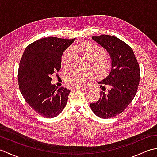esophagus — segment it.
Returning <instances> with one entry per match:
<instances>
[{
	"label": "esophagus",
	"mask_w": 157,
	"mask_h": 157,
	"mask_svg": "<svg viewBox=\"0 0 157 157\" xmlns=\"http://www.w3.org/2000/svg\"><path fill=\"white\" fill-rule=\"evenodd\" d=\"M75 89L79 90H82V91H84V92H87L88 91V90L84 89V88H75Z\"/></svg>",
	"instance_id": "obj_1"
}]
</instances>
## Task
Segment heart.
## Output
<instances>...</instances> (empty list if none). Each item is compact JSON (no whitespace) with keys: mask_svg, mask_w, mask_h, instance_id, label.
Masks as SVG:
<instances>
[{"mask_svg":"<svg viewBox=\"0 0 157 157\" xmlns=\"http://www.w3.org/2000/svg\"><path fill=\"white\" fill-rule=\"evenodd\" d=\"M73 51L91 61L92 69L100 76L106 75L111 68V61L107 56L105 50L94 42L80 43L73 46ZM73 54L71 49H67L61 57V66L64 69L71 67ZM94 75L91 72H72L65 77L66 84L72 88H82L93 80Z\"/></svg>","mask_w":157,"mask_h":157,"instance_id":"heart-1","label":"heart"}]
</instances>
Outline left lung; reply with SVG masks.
I'll use <instances>...</instances> for the list:
<instances>
[{"label": "left lung", "mask_w": 157, "mask_h": 157, "mask_svg": "<svg viewBox=\"0 0 157 157\" xmlns=\"http://www.w3.org/2000/svg\"><path fill=\"white\" fill-rule=\"evenodd\" d=\"M92 38L107 51L112 61L109 75L98 82L101 87L106 85L111 90L106 94L101 92L98 101L90 104L96 115L108 119L122 113L135 97L140 79V67L132 48L120 39L109 35Z\"/></svg>", "instance_id": "left-lung-1"}]
</instances>
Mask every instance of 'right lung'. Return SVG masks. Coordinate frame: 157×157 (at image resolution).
Returning <instances> with one entry per match:
<instances>
[{
	"instance_id": "add662e5",
	"label": "right lung",
	"mask_w": 157,
	"mask_h": 157,
	"mask_svg": "<svg viewBox=\"0 0 157 157\" xmlns=\"http://www.w3.org/2000/svg\"><path fill=\"white\" fill-rule=\"evenodd\" d=\"M75 39L42 38L23 52L18 71L19 90L31 108L44 117H55L66 106L71 90L51 84V75L61 69L63 53Z\"/></svg>"
}]
</instances>
